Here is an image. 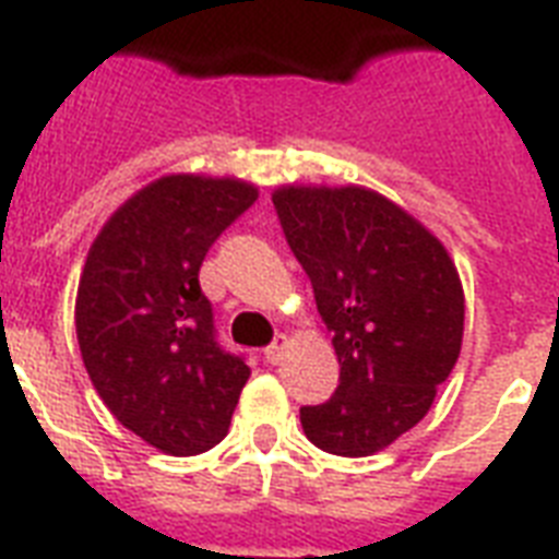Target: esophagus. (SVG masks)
<instances>
[{
	"label": "esophagus",
	"instance_id": "obj_1",
	"mask_svg": "<svg viewBox=\"0 0 559 559\" xmlns=\"http://www.w3.org/2000/svg\"><path fill=\"white\" fill-rule=\"evenodd\" d=\"M284 354H287V342H284V336L272 342L270 348L263 350V357H266V362H270V366H278L281 359H284Z\"/></svg>",
	"mask_w": 559,
	"mask_h": 559
}]
</instances>
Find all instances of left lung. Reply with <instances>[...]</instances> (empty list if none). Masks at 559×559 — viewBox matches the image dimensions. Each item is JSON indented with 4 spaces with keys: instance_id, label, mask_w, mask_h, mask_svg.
Returning <instances> with one entry per match:
<instances>
[{
    "instance_id": "left-lung-1",
    "label": "left lung",
    "mask_w": 559,
    "mask_h": 559,
    "mask_svg": "<svg viewBox=\"0 0 559 559\" xmlns=\"http://www.w3.org/2000/svg\"><path fill=\"white\" fill-rule=\"evenodd\" d=\"M289 249L313 284L340 359V389L301 408L324 452L362 459L426 417L459 362L464 287L447 246L366 186H278Z\"/></svg>"
}]
</instances>
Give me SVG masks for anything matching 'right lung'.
Returning a JSON list of instances; mask_svg holds the SVG:
<instances>
[{"mask_svg":"<svg viewBox=\"0 0 559 559\" xmlns=\"http://www.w3.org/2000/svg\"><path fill=\"white\" fill-rule=\"evenodd\" d=\"M254 200L258 186L237 177L153 179L109 214L83 263V368L118 424L165 455L223 441L252 373L214 342L200 266Z\"/></svg>","mask_w":559,"mask_h":559,"instance_id":"obj_1","label":"right lung"}]
</instances>
